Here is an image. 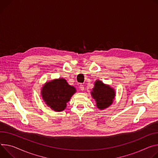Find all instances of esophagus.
Returning <instances> with one entry per match:
<instances>
[{
	"label": "esophagus",
	"instance_id": "1",
	"mask_svg": "<svg viewBox=\"0 0 158 158\" xmlns=\"http://www.w3.org/2000/svg\"><path fill=\"white\" fill-rule=\"evenodd\" d=\"M79 89H80V90L81 91H84V85H82V84H81L80 85H79Z\"/></svg>",
	"mask_w": 158,
	"mask_h": 158
}]
</instances>
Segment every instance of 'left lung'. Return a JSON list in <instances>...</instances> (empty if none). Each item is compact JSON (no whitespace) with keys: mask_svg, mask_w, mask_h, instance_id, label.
<instances>
[{"mask_svg":"<svg viewBox=\"0 0 158 158\" xmlns=\"http://www.w3.org/2000/svg\"><path fill=\"white\" fill-rule=\"evenodd\" d=\"M91 94L95 100L96 107L100 110H103L112 105L116 93L114 89L110 85L104 84L100 80H96Z\"/></svg>","mask_w":158,"mask_h":158,"instance_id":"left-lung-1","label":"left lung"}]
</instances>
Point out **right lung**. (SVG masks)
<instances>
[{
	"instance_id": "right-lung-1",
	"label": "right lung",
	"mask_w": 158,
	"mask_h": 158,
	"mask_svg": "<svg viewBox=\"0 0 158 158\" xmlns=\"http://www.w3.org/2000/svg\"><path fill=\"white\" fill-rule=\"evenodd\" d=\"M76 93V88L69 85L64 78L47 82L41 90L42 99L46 105L56 112L65 109L67 103Z\"/></svg>"
}]
</instances>
